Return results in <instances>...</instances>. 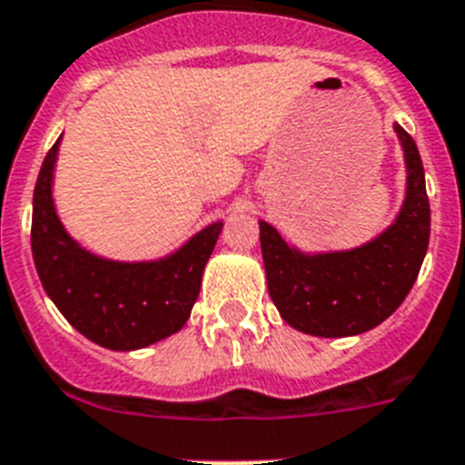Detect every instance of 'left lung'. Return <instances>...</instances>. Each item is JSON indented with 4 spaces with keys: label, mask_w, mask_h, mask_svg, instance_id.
Instances as JSON below:
<instances>
[{
    "label": "left lung",
    "mask_w": 465,
    "mask_h": 465,
    "mask_svg": "<svg viewBox=\"0 0 465 465\" xmlns=\"http://www.w3.org/2000/svg\"><path fill=\"white\" fill-rule=\"evenodd\" d=\"M407 165V196L395 222L350 251L305 252L260 220L269 295L302 333L347 338L376 329L404 302L430 241V203L416 142L395 124Z\"/></svg>",
    "instance_id": "1"
}]
</instances>
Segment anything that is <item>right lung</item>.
Wrapping results in <instances>:
<instances>
[{"label":"right lung","instance_id":"1","mask_svg":"<svg viewBox=\"0 0 465 465\" xmlns=\"http://www.w3.org/2000/svg\"><path fill=\"white\" fill-rule=\"evenodd\" d=\"M61 136L46 153L33 196V260L58 312L96 345L132 352L165 341L191 317L203 269L220 239L222 222L193 233L158 260L120 262L82 248L56 214L54 167Z\"/></svg>","mask_w":465,"mask_h":465}]
</instances>
